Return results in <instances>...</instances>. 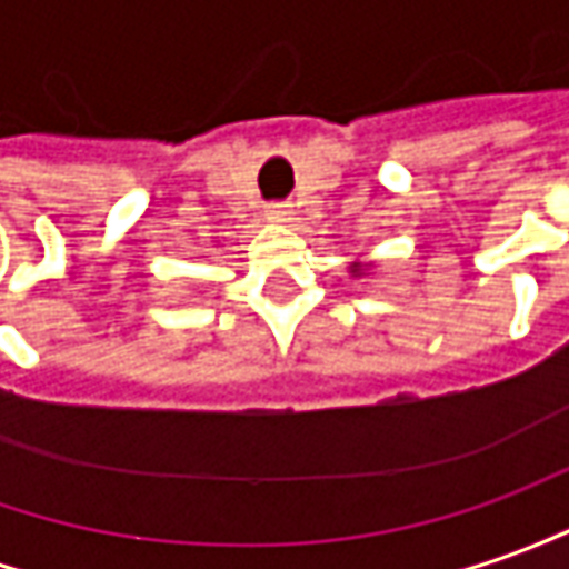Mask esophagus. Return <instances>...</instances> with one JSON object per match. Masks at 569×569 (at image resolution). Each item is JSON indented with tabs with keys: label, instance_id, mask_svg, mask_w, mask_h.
<instances>
[{
	"label": "esophagus",
	"instance_id": "obj_1",
	"mask_svg": "<svg viewBox=\"0 0 569 569\" xmlns=\"http://www.w3.org/2000/svg\"><path fill=\"white\" fill-rule=\"evenodd\" d=\"M268 220H273V223H289L292 220V208L283 202L268 204Z\"/></svg>",
	"mask_w": 569,
	"mask_h": 569
}]
</instances>
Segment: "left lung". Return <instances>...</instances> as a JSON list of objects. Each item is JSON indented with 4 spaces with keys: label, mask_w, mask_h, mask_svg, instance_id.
<instances>
[{
    "label": "left lung",
    "mask_w": 569,
    "mask_h": 569,
    "mask_svg": "<svg viewBox=\"0 0 569 569\" xmlns=\"http://www.w3.org/2000/svg\"><path fill=\"white\" fill-rule=\"evenodd\" d=\"M361 270H365L361 264H351V273H361Z\"/></svg>",
    "instance_id": "8db88e82"
}]
</instances>
